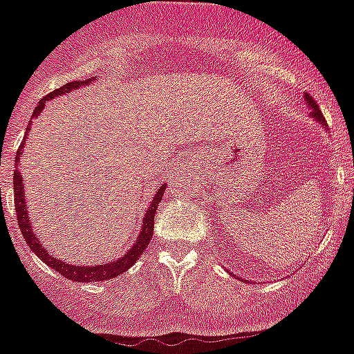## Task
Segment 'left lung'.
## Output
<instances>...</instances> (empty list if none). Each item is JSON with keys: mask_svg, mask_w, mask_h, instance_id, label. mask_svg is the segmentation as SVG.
Instances as JSON below:
<instances>
[{"mask_svg": "<svg viewBox=\"0 0 354 354\" xmlns=\"http://www.w3.org/2000/svg\"><path fill=\"white\" fill-rule=\"evenodd\" d=\"M306 102H307V105H309V107H311V116L315 118V120H317V122H320L322 125H326V118H324V114H322V111L320 109H318V103L315 102V100H313L311 96H309V94H306Z\"/></svg>", "mask_w": 354, "mask_h": 354, "instance_id": "obj_1", "label": "left lung"}]
</instances>
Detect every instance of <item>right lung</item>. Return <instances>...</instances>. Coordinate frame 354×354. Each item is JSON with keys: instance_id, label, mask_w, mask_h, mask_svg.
I'll return each instance as SVG.
<instances>
[{"instance_id": "right-lung-1", "label": "right lung", "mask_w": 354, "mask_h": 354, "mask_svg": "<svg viewBox=\"0 0 354 354\" xmlns=\"http://www.w3.org/2000/svg\"><path fill=\"white\" fill-rule=\"evenodd\" d=\"M80 85H87V80L85 82H71L67 85H63V87L56 88L54 93L47 94V96L43 97L41 102L37 103V107L34 109L32 112V118L39 116V112L43 111L45 107V103L48 100H54L56 96H62L65 93H71L74 88H77ZM28 131H30V123H28L27 132H25V138H27ZM25 138H23L21 145H19L18 152H16V162H19V154H21V149H23V143H25ZM163 191H165V185H162L158 189L156 196L154 200L151 202L149 205L147 212H145V218H143V227L142 231H140V236L136 238V243L131 247L127 251V254H123L120 260H114L111 263H103V266H73V263H65L62 260H56V258L47 252V249L41 245V242L37 240L36 232H32V227H30V220H28V214H27V207H25V192H23V180H21V174L18 171H14V205H16V214H18V223H19V229H21V234L25 238V242L27 245L30 247L34 251V254L41 258L47 266H50L53 269H56L62 277L68 278V280H74V281H103V280H111V278L118 277V274H122L125 272L127 269H131L134 263L138 261V258L142 257V252L145 251V247L149 245L152 238V231H154V214H156V209H158V203L162 202V196H163Z\"/></svg>"}]
</instances>
